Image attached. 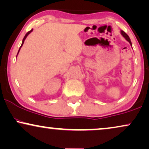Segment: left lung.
<instances>
[{
    "label": "left lung",
    "mask_w": 149,
    "mask_h": 149,
    "mask_svg": "<svg viewBox=\"0 0 149 149\" xmlns=\"http://www.w3.org/2000/svg\"><path fill=\"white\" fill-rule=\"evenodd\" d=\"M121 34L122 35V36L125 38L126 40H127L128 42L130 43V45H131V46H132V43H131V39H130V38L129 37V36H128L127 33H126L125 31H121Z\"/></svg>",
    "instance_id": "left-lung-1"
}]
</instances>
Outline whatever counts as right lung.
<instances>
[{
	"label": "right lung",
	"mask_w": 149,
	"mask_h": 149,
	"mask_svg": "<svg viewBox=\"0 0 149 149\" xmlns=\"http://www.w3.org/2000/svg\"><path fill=\"white\" fill-rule=\"evenodd\" d=\"M33 31V29H31V31H28V32H27V33H26V34H25V36H24V37L23 40H22V45H21V46H20V49H19V50H18V54H17V56H18V53H19V52H20V48H21V47H22V45H23V43H24V40H25V39H26V38H27V36H28V35H29V33H31V31ZM17 56H16V57H17Z\"/></svg>",
	"instance_id": "obj_1"
}]
</instances>
